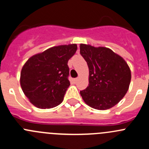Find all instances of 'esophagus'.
<instances>
[{"mask_svg": "<svg viewBox=\"0 0 149 149\" xmlns=\"http://www.w3.org/2000/svg\"><path fill=\"white\" fill-rule=\"evenodd\" d=\"M78 81H79V79H78V78H76V79H73V81H74V83H76Z\"/></svg>", "mask_w": 149, "mask_h": 149, "instance_id": "34e87169", "label": "esophagus"}]
</instances>
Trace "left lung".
Instances as JSON below:
<instances>
[{
  "instance_id": "1",
  "label": "left lung",
  "mask_w": 149,
  "mask_h": 149,
  "mask_svg": "<svg viewBox=\"0 0 149 149\" xmlns=\"http://www.w3.org/2000/svg\"><path fill=\"white\" fill-rule=\"evenodd\" d=\"M80 53L89 70L88 86L80 91L86 104L105 110L117 104L128 90L131 73L127 63L112 49L81 44Z\"/></svg>"
}]
</instances>
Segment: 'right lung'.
I'll return each instance as SVG.
<instances>
[{
  "mask_svg": "<svg viewBox=\"0 0 149 149\" xmlns=\"http://www.w3.org/2000/svg\"><path fill=\"white\" fill-rule=\"evenodd\" d=\"M76 44L52 47L29 58L21 71L20 84L30 102L40 109L58 106L70 86L68 62Z\"/></svg>",
  "mask_w": 149,
  "mask_h": 149,
  "instance_id": "add662e5",
  "label": "right lung"
}]
</instances>
